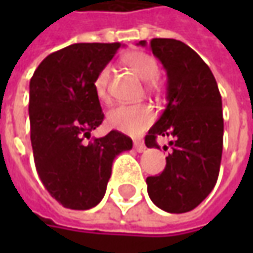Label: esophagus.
<instances>
[{
    "label": "esophagus",
    "instance_id": "1",
    "mask_svg": "<svg viewBox=\"0 0 253 253\" xmlns=\"http://www.w3.org/2000/svg\"><path fill=\"white\" fill-rule=\"evenodd\" d=\"M134 149H136L137 152H145L146 146H145V143H143L142 140H134Z\"/></svg>",
    "mask_w": 253,
    "mask_h": 253
}]
</instances>
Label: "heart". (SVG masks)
Wrapping results in <instances>:
<instances>
[{
    "label": "heart",
    "mask_w": 253,
    "mask_h": 253,
    "mask_svg": "<svg viewBox=\"0 0 253 253\" xmlns=\"http://www.w3.org/2000/svg\"><path fill=\"white\" fill-rule=\"evenodd\" d=\"M125 63L142 80L149 82L148 86L152 84V80L158 76V64L157 61L146 52L134 51L125 57ZM111 75V67L104 66L93 80V89L96 96L101 101L108 99V82ZM152 111L149 107L143 104H134V105H119L113 108L107 116V125L123 131L126 134L136 136L142 133L152 122Z\"/></svg>",
    "instance_id": "heart-1"
}]
</instances>
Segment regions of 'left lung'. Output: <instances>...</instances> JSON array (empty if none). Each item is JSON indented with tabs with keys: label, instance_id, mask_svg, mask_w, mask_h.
Here are the masks:
<instances>
[{
	"label": "left lung",
	"instance_id": "obj_1",
	"mask_svg": "<svg viewBox=\"0 0 253 253\" xmlns=\"http://www.w3.org/2000/svg\"><path fill=\"white\" fill-rule=\"evenodd\" d=\"M137 45L146 46V41ZM152 54L167 73V107L149 128L145 145L158 148V136H171V152L161 174L146 178L151 201L163 211L196 208L214 189L223 154V104L215 77L186 43L155 38Z\"/></svg>",
	"mask_w": 253,
	"mask_h": 253
}]
</instances>
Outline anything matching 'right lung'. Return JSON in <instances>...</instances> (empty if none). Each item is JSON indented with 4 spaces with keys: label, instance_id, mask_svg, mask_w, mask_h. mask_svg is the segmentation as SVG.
I'll return each mask as SVG.
<instances>
[{
    "label": "right lung",
    "instance_id": "right-lung-1",
    "mask_svg": "<svg viewBox=\"0 0 253 253\" xmlns=\"http://www.w3.org/2000/svg\"><path fill=\"white\" fill-rule=\"evenodd\" d=\"M123 45L73 43L49 54L29 84L30 142L36 171L49 195L70 210H90L105 195L114 158L133 146L122 131L90 137L104 120L93 89L98 72Z\"/></svg>",
    "mask_w": 253,
    "mask_h": 253
}]
</instances>
